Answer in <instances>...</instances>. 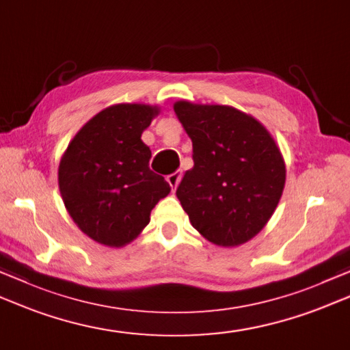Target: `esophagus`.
<instances>
[{
  "label": "esophagus",
  "mask_w": 350,
  "mask_h": 350,
  "mask_svg": "<svg viewBox=\"0 0 350 350\" xmlns=\"http://www.w3.org/2000/svg\"><path fill=\"white\" fill-rule=\"evenodd\" d=\"M180 179H182V171H174V173H171L170 176H167V180H168L170 187H171V189H173V191H176L177 185H179Z\"/></svg>",
  "instance_id": "obj_1"
}]
</instances>
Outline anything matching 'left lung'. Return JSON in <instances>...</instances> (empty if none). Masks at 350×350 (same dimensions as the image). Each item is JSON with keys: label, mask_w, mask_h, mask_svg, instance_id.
<instances>
[{"label": "left lung", "mask_w": 350, "mask_h": 350, "mask_svg": "<svg viewBox=\"0 0 350 350\" xmlns=\"http://www.w3.org/2000/svg\"><path fill=\"white\" fill-rule=\"evenodd\" d=\"M174 112L193 141L194 167L176 191L191 224L217 245L249 241L284 191L285 163L275 139L261 122L229 106L177 101Z\"/></svg>", "instance_id": "obj_1"}]
</instances>
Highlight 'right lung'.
<instances>
[{"instance_id":"right-lung-1","label":"right lung","mask_w":350,"mask_h":350,"mask_svg":"<svg viewBox=\"0 0 350 350\" xmlns=\"http://www.w3.org/2000/svg\"><path fill=\"white\" fill-rule=\"evenodd\" d=\"M157 115L147 105L101 111L74 136L59 165L65 208L81 232L100 244L121 247L150 221L170 185L148 167L152 152L141 135Z\"/></svg>"}]
</instances>
